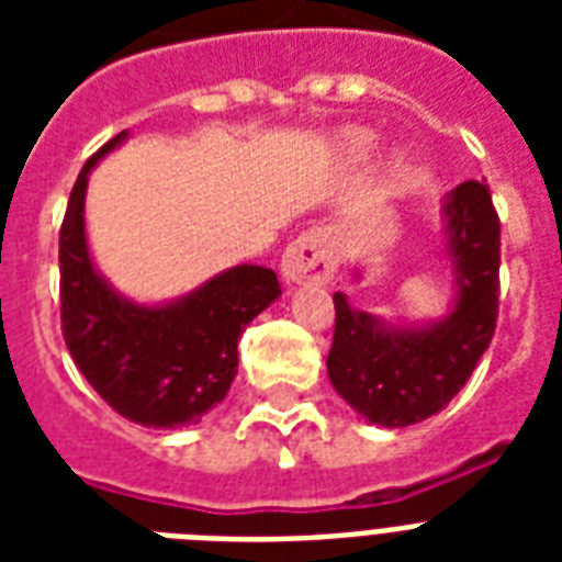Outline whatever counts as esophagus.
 <instances>
[{"label": "esophagus", "mask_w": 562, "mask_h": 562, "mask_svg": "<svg viewBox=\"0 0 562 562\" xmlns=\"http://www.w3.org/2000/svg\"><path fill=\"white\" fill-rule=\"evenodd\" d=\"M335 273V247L329 233L308 229L285 247L282 280L289 285H324Z\"/></svg>", "instance_id": "1"}]
</instances>
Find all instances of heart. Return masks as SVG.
Masks as SVG:
<instances>
[{"mask_svg":"<svg viewBox=\"0 0 562 562\" xmlns=\"http://www.w3.org/2000/svg\"><path fill=\"white\" fill-rule=\"evenodd\" d=\"M375 145H379V136L373 131H368V127H352V131H347L341 136V157L347 162H364L375 151Z\"/></svg>","mask_w":562,"mask_h":562,"instance_id":"obj_1","label":"heart"}]
</instances>
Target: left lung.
<instances>
[{"instance_id": "1", "label": "left lung", "mask_w": 562, "mask_h": 562, "mask_svg": "<svg viewBox=\"0 0 562 562\" xmlns=\"http://www.w3.org/2000/svg\"><path fill=\"white\" fill-rule=\"evenodd\" d=\"M440 233L454 289L443 317L393 324L335 291L326 373L338 396L373 426L405 428L446 408L496 333L502 233L490 189L467 180L446 194Z\"/></svg>"}]
</instances>
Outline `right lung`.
<instances>
[{"label":"right lung","mask_w":562,"mask_h":562,"mask_svg":"<svg viewBox=\"0 0 562 562\" xmlns=\"http://www.w3.org/2000/svg\"><path fill=\"white\" fill-rule=\"evenodd\" d=\"M113 136L75 180L60 227V317L66 347L110 408L145 428L194 426L227 396L238 373V338L280 297L262 265H236L162 303L125 297L99 271L87 241L92 169L127 139Z\"/></svg>","instance_id":"1"}]
</instances>
